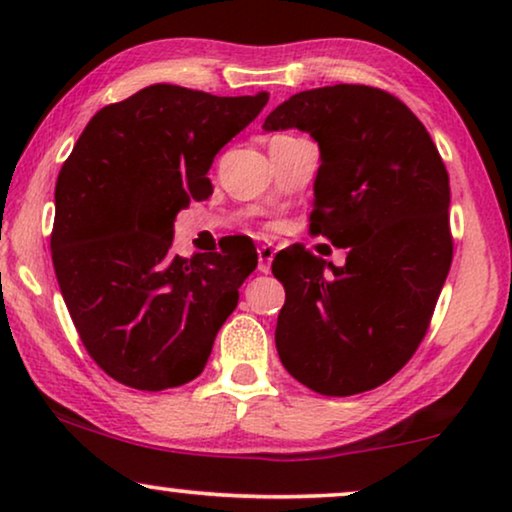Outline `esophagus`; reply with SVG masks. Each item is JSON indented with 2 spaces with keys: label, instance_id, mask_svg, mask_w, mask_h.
Instances as JSON below:
<instances>
[{
  "label": "esophagus",
  "instance_id": "obj_1",
  "mask_svg": "<svg viewBox=\"0 0 512 512\" xmlns=\"http://www.w3.org/2000/svg\"><path fill=\"white\" fill-rule=\"evenodd\" d=\"M272 258H275V247H270V244H261V247H258V270L270 272Z\"/></svg>",
  "mask_w": 512,
  "mask_h": 512
}]
</instances>
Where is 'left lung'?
Segmentation results:
<instances>
[{
  "label": "left lung",
  "instance_id": "8db88e82",
  "mask_svg": "<svg viewBox=\"0 0 512 512\" xmlns=\"http://www.w3.org/2000/svg\"><path fill=\"white\" fill-rule=\"evenodd\" d=\"M319 144L310 228L347 251L333 265L293 247L275 345L284 368L324 396L394 377L422 342L452 265L450 177L422 121L394 95L338 86L291 95L263 130Z\"/></svg>",
  "mask_w": 512,
  "mask_h": 512
}]
</instances>
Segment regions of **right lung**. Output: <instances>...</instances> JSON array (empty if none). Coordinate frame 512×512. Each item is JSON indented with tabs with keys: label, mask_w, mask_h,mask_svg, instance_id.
<instances>
[{
	"label": "right lung",
	"mask_w": 512,
	"mask_h": 512,
	"mask_svg": "<svg viewBox=\"0 0 512 512\" xmlns=\"http://www.w3.org/2000/svg\"><path fill=\"white\" fill-rule=\"evenodd\" d=\"M153 83L90 118L55 184L53 268L81 342L125 387L205 368L258 256L172 254L174 219L207 200L214 156L268 104Z\"/></svg>",
	"instance_id": "add662e5"
}]
</instances>
